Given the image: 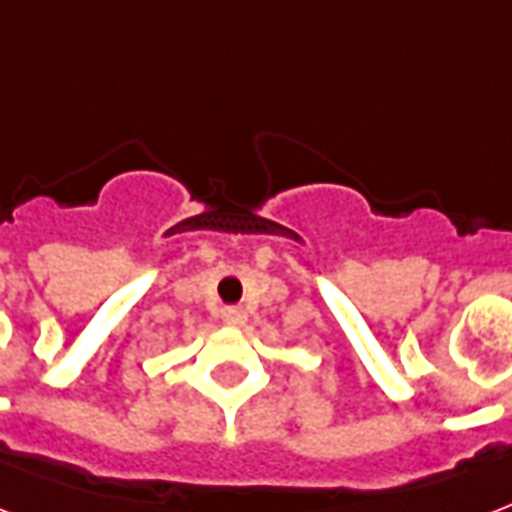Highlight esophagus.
<instances>
[{
  "label": "esophagus",
  "mask_w": 512,
  "mask_h": 512,
  "mask_svg": "<svg viewBox=\"0 0 512 512\" xmlns=\"http://www.w3.org/2000/svg\"><path fill=\"white\" fill-rule=\"evenodd\" d=\"M222 322L230 327H241L247 322V311L239 306H225L222 308Z\"/></svg>",
  "instance_id": "obj_1"
}]
</instances>
